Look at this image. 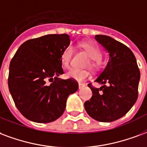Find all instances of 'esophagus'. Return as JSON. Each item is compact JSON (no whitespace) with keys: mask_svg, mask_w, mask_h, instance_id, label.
<instances>
[{"mask_svg":"<svg viewBox=\"0 0 147 147\" xmlns=\"http://www.w3.org/2000/svg\"><path fill=\"white\" fill-rule=\"evenodd\" d=\"M85 84L84 83H81V82H79V89H81L82 86H84Z\"/></svg>","mask_w":147,"mask_h":147,"instance_id":"esophagus-1","label":"esophagus"}]
</instances>
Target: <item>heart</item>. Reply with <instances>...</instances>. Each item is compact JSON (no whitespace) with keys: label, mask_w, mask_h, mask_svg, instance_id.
I'll list each match as a JSON object with an SVG mask.
<instances>
[{"label":"heart","mask_w":147,"mask_h":147,"mask_svg":"<svg viewBox=\"0 0 147 147\" xmlns=\"http://www.w3.org/2000/svg\"><path fill=\"white\" fill-rule=\"evenodd\" d=\"M80 47H82L89 57L91 58V61L88 64L91 68H96L99 65V61L102 57L100 50L95 44L87 42H82L80 43ZM73 54V47L71 46H68L63 51L61 56V62L64 68H68L70 66V62ZM66 76L70 79H76L79 82L84 81L90 77V72L86 70L71 68L66 73Z\"/></svg>","instance_id":"obj_1"}]
</instances>
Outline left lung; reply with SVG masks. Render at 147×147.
Returning <instances> with one entry per match:
<instances>
[{
  "label": "left lung",
  "mask_w": 147,
  "mask_h": 147,
  "mask_svg": "<svg viewBox=\"0 0 147 147\" xmlns=\"http://www.w3.org/2000/svg\"><path fill=\"white\" fill-rule=\"evenodd\" d=\"M95 39L108 51L109 61L96 79L103 86L88 84L93 95L84 107L92 118L110 122L123 117L136 103L140 71L135 55L125 44L104 35H96Z\"/></svg>",
  "instance_id": "1"
}]
</instances>
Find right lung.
<instances>
[{
	"instance_id": "right-lung-1",
	"label": "right lung",
	"mask_w": 147,
	"mask_h": 147,
	"mask_svg": "<svg viewBox=\"0 0 147 147\" xmlns=\"http://www.w3.org/2000/svg\"><path fill=\"white\" fill-rule=\"evenodd\" d=\"M70 43L68 34H50L24 42L9 65L8 88L16 107L25 118L47 123L60 118L66 100L76 92V79L64 73L61 56Z\"/></svg>"
}]
</instances>
